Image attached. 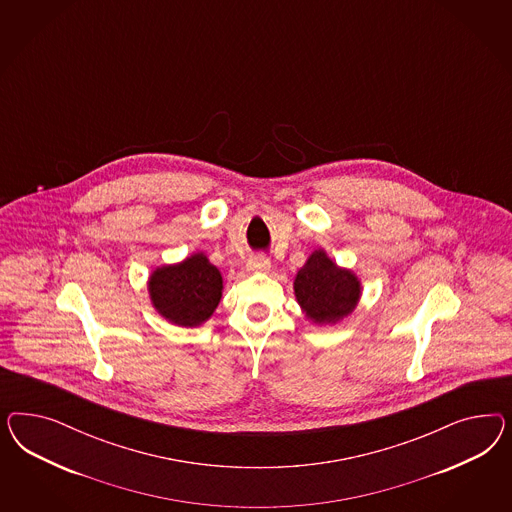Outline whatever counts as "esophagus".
<instances>
[{
  "instance_id": "esophagus-1",
  "label": "esophagus",
  "mask_w": 512,
  "mask_h": 512,
  "mask_svg": "<svg viewBox=\"0 0 512 512\" xmlns=\"http://www.w3.org/2000/svg\"><path fill=\"white\" fill-rule=\"evenodd\" d=\"M248 268L251 272H266L270 268V259L266 255H253L249 257Z\"/></svg>"
}]
</instances>
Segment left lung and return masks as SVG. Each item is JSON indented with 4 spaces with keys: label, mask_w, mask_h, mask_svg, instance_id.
I'll return each instance as SVG.
<instances>
[{
    "label": "left lung",
    "mask_w": 512,
    "mask_h": 512,
    "mask_svg": "<svg viewBox=\"0 0 512 512\" xmlns=\"http://www.w3.org/2000/svg\"><path fill=\"white\" fill-rule=\"evenodd\" d=\"M148 287L163 317L176 325L197 326L216 310L223 279L216 266L199 253L182 264L157 268Z\"/></svg>",
    "instance_id": "1"
}]
</instances>
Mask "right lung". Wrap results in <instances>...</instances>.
<instances>
[{
  "instance_id": "obj_1",
  "label": "right lung",
  "mask_w": 512,
  "mask_h": 512,
  "mask_svg": "<svg viewBox=\"0 0 512 512\" xmlns=\"http://www.w3.org/2000/svg\"><path fill=\"white\" fill-rule=\"evenodd\" d=\"M298 304L315 323H336L357 306L360 283L325 255L315 251L295 279Z\"/></svg>"
}]
</instances>
